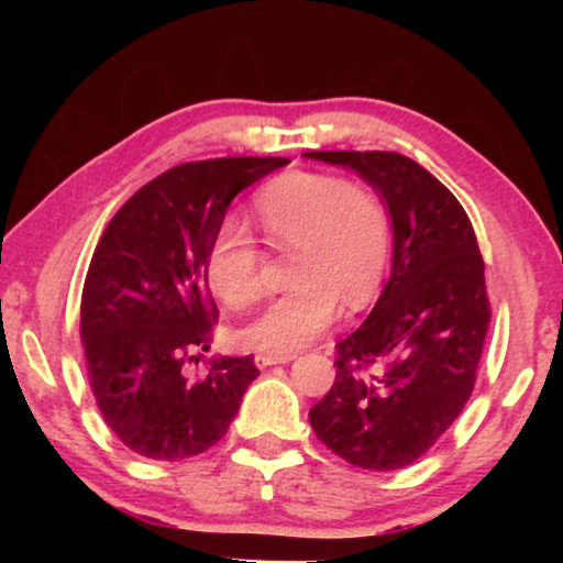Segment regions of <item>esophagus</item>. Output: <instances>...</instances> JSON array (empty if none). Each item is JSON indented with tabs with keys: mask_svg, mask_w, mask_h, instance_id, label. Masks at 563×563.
I'll return each instance as SVG.
<instances>
[{
	"mask_svg": "<svg viewBox=\"0 0 563 563\" xmlns=\"http://www.w3.org/2000/svg\"><path fill=\"white\" fill-rule=\"evenodd\" d=\"M291 358H295L291 353L289 356H276V353H256V366L266 368V366H276V364H289Z\"/></svg>",
	"mask_w": 563,
	"mask_h": 563,
	"instance_id": "34e87169",
	"label": "esophagus"
}]
</instances>
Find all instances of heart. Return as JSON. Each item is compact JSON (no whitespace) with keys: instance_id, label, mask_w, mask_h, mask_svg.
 <instances>
[{"instance_id":"heart-1","label":"heart","mask_w":563,"mask_h":563,"mask_svg":"<svg viewBox=\"0 0 563 563\" xmlns=\"http://www.w3.org/2000/svg\"><path fill=\"white\" fill-rule=\"evenodd\" d=\"M251 212L268 249H291V287L243 328L245 345L289 356L312 343L341 305L361 307L379 291L389 266L391 220L372 187L289 172L256 191ZM205 268L210 289L233 310H245L264 295V256L238 222L218 230Z\"/></svg>"}]
</instances>
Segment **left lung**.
I'll use <instances>...</instances> for the list:
<instances>
[{"instance_id": "left-lung-1", "label": "left lung", "mask_w": 563, "mask_h": 563, "mask_svg": "<svg viewBox=\"0 0 563 563\" xmlns=\"http://www.w3.org/2000/svg\"><path fill=\"white\" fill-rule=\"evenodd\" d=\"M384 199L391 274L364 325L335 343V382L310 410L314 435L358 468L418 461L468 402L492 310L484 258L459 199L391 151H312Z\"/></svg>"}]
</instances>
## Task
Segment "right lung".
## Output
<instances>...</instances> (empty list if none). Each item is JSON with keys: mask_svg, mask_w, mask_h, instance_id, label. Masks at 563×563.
Wrapping results in <instances>:
<instances>
[{"mask_svg": "<svg viewBox=\"0 0 563 563\" xmlns=\"http://www.w3.org/2000/svg\"><path fill=\"white\" fill-rule=\"evenodd\" d=\"M287 158H210L164 172L120 207L99 238L81 291V343L97 407L137 456L181 461L228 433L253 356L214 358L218 305L207 287V251L238 191Z\"/></svg>", "mask_w": 563, "mask_h": 563, "instance_id": "obj_1", "label": "right lung"}]
</instances>
